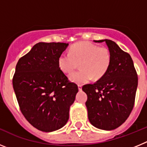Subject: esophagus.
I'll return each mask as SVG.
<instances>
[{"mask_svg": "<svg viewBox=\"0 0 147 147\" xmlns=\"http://www.w3.org/2000/svg\"><path fill=\"white\" fill-rule=\"evenodd\" d=\"M78 89H79V90H80V91H81L82 90V85H78Z\"/></svg>", "mask_w": 147, "mask_h": 147, "instance_id": "34e87169", "label": "esophagus"}]
</instances>
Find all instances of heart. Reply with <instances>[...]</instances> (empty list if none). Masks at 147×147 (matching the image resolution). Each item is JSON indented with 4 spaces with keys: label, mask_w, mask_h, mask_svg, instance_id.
Segmentation results:
<instances>
[{
    "label": "heart",
    "mask_w": 147,
    "mask_h": 147,
    "mask_svg": "<svg viewBox=\"0 0 147 147\" xmlns=\"http://www.w3.org/2000/svg\"><path fill=\"white\" fill-rule=\"evenodd\" d=\"M80 63L82 69L70 76L73 82L82 85L93 78L98 80L105 76L111 63V55L108 49L99 47L89 42L74 44L70 53H62L58 58L59 67L65 74H71Z\"/></svg>",
    "instance_id": "1"
}]
</instances>
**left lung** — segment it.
<instances>
[{
	"label": "left lung",
	"instance_id": "1",
	"mask_svg": "<svg viewBox=\"0 0 147 147\" xmlns=\"http://www.w3.org/2000/svg\"><path fill=\"white\" fill-rule=\"evenodd\" d=\"M105 42L111 55V63L104 77L96 83L82 87L88 96L85 102L90 124L98 129L113 130L120 127L129 117L134 106L138 76L133 61L110 40Z\"/></svg>",
	"mask_w": 147,
	"mask_h": 147
}]
</instances>
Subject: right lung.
<instances>
[{"instance_id":"1","label":"right lung","mask_w":147,"mask_h":147,"mask_svg":"<svg viewBox=\"0 0 147 147\" xmlns=\"http://www.w3.org/2000/svg\"><path fill=\"white\" fill-rule=\"evenodd\" d=\"M67 46L64 42H38L17 63L12 84L20 111L42 132L65 125L79 90L58 65V58Z\"/></svg>"}]
</instances>
